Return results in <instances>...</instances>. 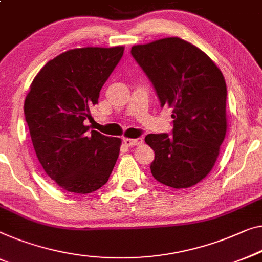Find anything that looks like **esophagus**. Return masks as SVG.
I'll list each match as a JSON object with an SVG mask.
<instances>
[{
  "label": "esophagus",
  "mask_w": 262,
  "mask_h": 262,
  "mask_svg": "<svg viewBox=\"0 0 262 262\" xmlns=\"http://www.w3.org/2000/svg\"><path fill=\"white\" fill-rule=\"evenodd\" d=\"M124 144L126 146H136V145H142L143 144V139L142 138H137V139H131V138H125L124 139Z\"/></svg>",
  "instance_id": "34e87169"
}]
</instances>
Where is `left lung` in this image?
<instances>
[{
    "label": "left lung",
    "mask_w": 262,
    "mask_h": 262,
    "mask_svg": "<svg viewBox=\"0 0 262 262\" xmlns=\"http://www.w3.org/2000/svg\"><path fill=\"white\" fill-rule=\"evenodd\" d=\"M131 54L172 108V136L147 135L155 151L150 169L158 182L190 188L207 177L226 137L227 86L222 72L199 47L180 37L136 45Z\"/></svg>",
    "instance_id": "1"
}]
</instances>
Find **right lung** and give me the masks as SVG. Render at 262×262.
I'll list each match as a JSON object with an SVG mask.
<instances>
[{
  "label": "right lung",
  "mask_w": 262,
  "mask_h": 262,
  "mask_svg": "<svg viewBox=\"0 0 262 262\" xmlns=\"http://www.w3.org/2000/svg\"><path fill=\"white\" fill-rule=\"evenodd\" d=\"M124 46L74 48L55 56L34 78L25 117L45 172L63 190L90 194L108 181L122 139L90 131L86 119Z\"/></svg>",
  "instance_id": "right-lung-1"
}]
</instances>
